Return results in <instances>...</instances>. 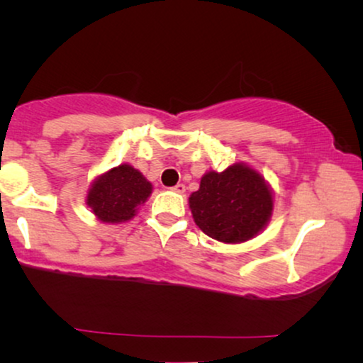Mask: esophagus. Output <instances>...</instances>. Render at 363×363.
<instances>
[{
    "mask_svg": "<svg viewBox=\"0 0 363 363\" xmlns=\"http://www.w3.org/2000/svg\"><path fill=\"white\" fill-rule=\"evenodd\" d=\"M172 190L175 193H180V195H182V193H185V185H183V183H178V185L173 186Z\"/></svg>",
    "mask_w": 363,
    "mask_h": 363,
    "instance_id": "34e87169",
    "label": "esophagus"
}]
</instances>
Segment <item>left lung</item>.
Masks as SVG:
<instances>
[{
    "instance_id": "8db88e82",
    "label": "left lung",
    "mask_w": 363,
    "mask_h": 363,
    "mask_svg": "<svg viewBox=\"0 0 363 363\" xmlns=\"http://www.w3.org/2000/svg\"><path fill=\"white\" fill-rule=\"evenodd\" d=\"M188 205L206 236L225 245H241L269 225L274 191L255 167L236 162L223 172L208 170Z\"/></svg>"
}]
</instances>
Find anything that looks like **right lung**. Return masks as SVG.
Segmentation results:
<instances>
[{
    "label": "right lung",
    "mask_w": 363,
    "mask_h": 363,
    "mask_svg": "<svg viewBox=\"0 0 363 363\" xmlns=\"http://www.w3.org/2000/svg\"><path fill=\"white\" fill-rule=\"evenodd\" d=\"M153 191L152 183L130 163L111 168L89 185L86 205L92 215L107 225L130 221Z\"/></svg>",
    "instance_id": "add662e5"
}]
</instances>
